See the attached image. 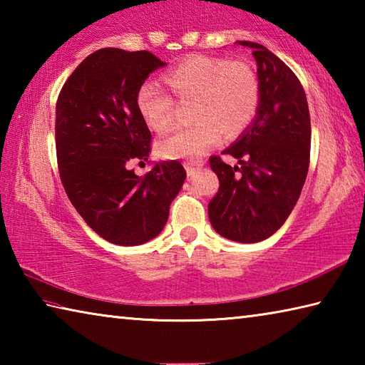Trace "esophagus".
<instances>
[{
  "label": "esophagus",
  "instance_id": "esophagus-1",
  "mask_svg": "<svg viewBox=\"0 0 365 365\" xmlns=\"http://www.w3.org/2000/svg\"><path fill=\"white\" fill-rule=\"evenodd\" d=\"M185 169H187L188 175H195V172L201 169V164L200 163H188V164H185Z\"/></svg>",
  "mask_w": 365,
  "mask_h": 365
}]
</instances>
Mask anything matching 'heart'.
Returning <instances> with one entry per match:
<instances>
[{
  "instance_id": "b5f03b06",
  "label": "heart",
  "mask_w": 365,
  "mask_h": 365,
  "mask_svg": "<svg viewBox=\"0 0 365 365\" xmlns=\"http://www.w3.org/2000/svg\"><path fill=\"white\" fill-rule=\"evenodd\" d=\"M165 83L178 100H195L191 117L196 123L160 138L156 150L169 159H200L220 143L224 130L237 135L257 114L261 86L252 67L224 58L191 56L165 73ZM137 108L146 125L168 130L174 122V100L156 82L137 91Z\"/></svg>"
}]
</instances>
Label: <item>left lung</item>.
I'll list each match as a JSON object with an SVG mask.
<instances>
[{
  "label": "left lung",
  "mask_w": 365,
  "mask_h": 365,
  "mask_svg": "<svg viewBox=\"0 0 365 365\" xmlns=\"http://www.w3.org/2000/svg\"><path fill=\"white\" fill-rule=\"evenodd\" d=\"M237 45L252 49L261 101L246 130L224 150L238 164L209 159L220 187L207 212L224 238L257 243L285 224L299 200L309 169L311 117L304 88L282 59L255 41Z\"/></svg>",
  "instance_id": "obj_1"
}]
</instances>
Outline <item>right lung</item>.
<instances>
[{
	"label": "right lung",
	"instance_id": "1",
	"mask_svg": "<svg viewBox=\"0 0 365 365\" xmlns=\"http://www.w3.org/2000/svg\"><path fill=\"white\" fill-rule=\"evenodd\" d=\"M165 63L150 51L98 49L67 78L56 103V153L72 206L109 243L137 246L156 238L187 178L178 160L158 163L145 177L151 132L137 91Z\"/></svg>",
	"mask_w": 365,
	"mask_h": 365
}]
</instances>
